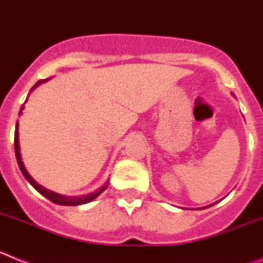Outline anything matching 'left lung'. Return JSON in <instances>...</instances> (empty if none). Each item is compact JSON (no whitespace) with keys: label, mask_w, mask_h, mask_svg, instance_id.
Here are the masks:
<instances>
[{"label":"left lung","mask_w":263,"mask_h":263,"mask_svg":"<svg viewBox=\"0 0 263 263\" xmlns=\"http://www.w3.org/2000/svg\"><path fill=\"white\" fill-rule=\"evenodd\" d=\"M213 205V204H211V205H208V206H212ZM208 206H205V208H208Z\"/></svg>","instance_id":"1"}]
</instances>
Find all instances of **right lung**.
<instances>
[{
    "label": "right lung",
    "instance_id": "right-lung-1",
    "mask_svg": "<svg viewBox=\"0 0 263 263\" xmlns=\"http://www.w3.org/2000/svg\"><path fill=\"white\" fill-rule=\"evenodd\" d=\"M48 80H50V79H46V80H39L38 83H36V84L31 88V90H30V92H32V90L35 89L36 87H39L42 83H46V81H48ZM27 99H29V97H27ZM27 99H26V101H27ZM26 101H25V103H26ZM23 109H25V106L22 105V108H21V110H20V115H22ZM18 127H20V124H18V121H17V124H15V133H14V148H15V157H17L18 166H20L21 173H22L23 176L26 178L27 182H29L32 187L35 188L39 194L43 195L45 197H47L48 200H51L52 203L59 204V205H81V204H87V203H89V201L95 200V199H96V197L99 196L101 192L105 191L106 187H108L109 180H106L105 184H104L101 188H99V190H96L95 192H90V194H88V195H83V196H64V195L57 194V192L51 191V190H47V188H45L43 185L39 184V183H36L35 179L32 178V176L27 173L26 167H25V164H23V162H22V157H21V148H20V138H18Z\"/></svg>",
    "mask_w": 263,
    "mask_h": 263
}]
</instances>
